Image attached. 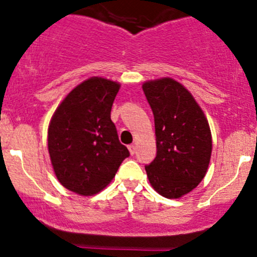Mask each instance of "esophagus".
Masks as SVG:
<instances>
[{"instance_id":"obj_1","label":"esophagus","mask_w":257,"mask_h":257,"mask_svg":"<svg viewBox=\"0 0 257 257\" xmlns=\"http://www.w3.org/2000/svg\"><path fill=\"white\" fill-rule=\"evenodd\" d=\"M128 149H129V152H131V154H132V155H134V154H136V150H137L136 145H134V144L129 145V147H128Z\"/></svg>"}]
</instances>
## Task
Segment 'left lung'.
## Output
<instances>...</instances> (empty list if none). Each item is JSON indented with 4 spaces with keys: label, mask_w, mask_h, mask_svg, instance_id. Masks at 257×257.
<instances>
[{
    "label": "left lung",
    "mask_w": 257,
    "mask_h": 257,
    "mask_svg": "<svg viewBox=\"0 0 257 257\" xmlns=\"http://www.w3.org/2000/svg\"><path fill=\"white\" fill-rule=\"evenodd\" d=\"M143 90L157 137V157L145 167L148 179L164 198H181L208 170L212 149L209 123L191 93L177 80H149Z\"/></svg>",
    "instance_id": "1"
}]
</instances>
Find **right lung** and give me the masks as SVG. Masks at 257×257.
Segmentation results:
<instances>
[{
    "instance_id": "1",
    "label": "right lung",
    "mask_w": 257,
    "mask_h": 257,
    "mask_svg": "<svg viewBox=\"0 0 257 257\" xmlns=\"http://www.w3.org/2000/svg\"><path fill=\"white\" fill-rule=\"evenodd\" d=\"M120 84L92 77L59 104L48 128V152L59 183L93 195L115 177L129 150L119 142L110 110Z\"/></svg>"
}]
</instances>
